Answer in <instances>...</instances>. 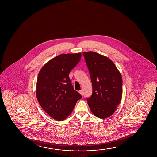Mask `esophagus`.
Segmentation results:
<instances>
[{"instance_id":"1","label":"esophagus","mask_w":157,"mask_h":157,"mask_svg":"<svg viewBox=\"0 0 157 157\" xmlns=\"http://www.w3.org/2000/svg\"><path fill=\"white\" fill-rule=\"evenodd\" d=\"M79 93H80V94L82 96L83 95V91H82V90H80L79 91Z\"/></svg>"}]
</instances>
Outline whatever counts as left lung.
<instances>
[{"instance_id": "8db88e82", "label": "left lung", "mask_w": 157, "mask_h": 157, "mask_svg": "<svg viewBox=\"0 0 157 157\" xmlns=\"http://www.w3.org/2000/svg\"><path fill=\"white\" fill-rule=\"evenodd\" d=\"M93 85V94L87 98L90 110L96 117L112 116L122 97V77L111 59L96 52H84Z\"/></svg>"}]
</instances>
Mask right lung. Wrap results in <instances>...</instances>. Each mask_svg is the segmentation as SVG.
Segmentation results:
<instances>
[{"label": "right lung", "mask_w": 157, "mask_h": 157, "mask_svg": "<svg viewBox=\"0 0 157 157\" xmlns=\"http://www.w3.org/2000/svg\"><path fill=\"white\" fill-rule=\"evenodd\" d=\"M80 52L59 55L39 72L36 96L39 103L52 118L63 121L72 113L82 96L74 90L69 75L79 63Z\"/></svg>", "instance_id": "add662e5"}]
</instances>
